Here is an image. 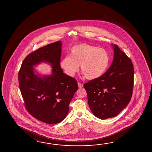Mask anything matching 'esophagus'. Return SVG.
Segmentation results:
<instances>
[{
    "mask_svg": "<svg viewBox=\"0 0 152 152\" xmlns=\"http://www.w3.org/2000/svg\"><path fill=\"white\" fill-rule=\"evenodd\" d=\"M78 85L79 88H82V87H83V85L81 84V83H78Z\"/></svg>",
    "mask_w": 152,
    "mask_h": 152,
    "instance_id": "34e87169",
    "label": "esophagus"
}]
</instances>
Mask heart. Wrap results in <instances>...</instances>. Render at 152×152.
Listing matches in <instances>:
<instances>
[{
  "label": "heart",
  "mask_w": 152,
  "mask_h": 152,
  "mask_svg": "<svg viewBox=\"0 0 152 152\" xmlns=\"http://www.w3.org/2000/svg\"><path fill=\"white\" fill-rule=\"evenodd\" d=\"M110 62L107 50L92 45L82 43L70 49V56H66L60 67L70 77H74L80 65V70L88 80L97 79L107 72Z\"/></svg>",
  "instance_id": "b5f03b06"
}]
</instances>
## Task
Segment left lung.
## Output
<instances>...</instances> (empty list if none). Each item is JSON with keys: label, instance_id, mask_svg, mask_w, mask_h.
Segmentation results:
<instances>
[{"label": "left lung", "instance_id": "left-lung-1", "mask_svg": "<svg viewBox=\"0 0 152 152\" xmlns=\"http://www.w3.org/2000/svg\"><path fill=\"white\" fill-rule=\"evenodd\" d=\"M114 57L102 76L84 85L88 104L95 116L104 120L115 117L132 98L134 69L132 61L117 45H111Z\"/></svg>", "mask_w": 152, "mask_h": 152}]
</instances>
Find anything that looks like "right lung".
Instances as JSON below:
<instances>
[{
	"label": "right lung",
	"mask_w": 152,
	"mask_h": 152,
	"mask_svg": "<svg viewBox=\"0 0 152 152\" xmlns=\"http://www.w3.org/2000/svg\"><path fill=\"white\" fill-rule=\"evenodd\" d=\"M61 46V41H59L31 53L23 61L18 72L26 109L33 117L48 124H57L65 119L78 88L75 78L64 74L60 67ZM42 62L52 66L51 75L41 77L35 74L33 66Z\"/></svg>",
	"instance_id": "1"
}]
</instances>
